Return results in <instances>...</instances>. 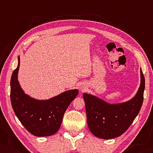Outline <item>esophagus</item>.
<instances>
[{
    "instance_id": "obj_1",
    "label": "esophagus",
    "mask_w": 153,
    "mask_h": 153,
    "mask_svg": "<svg viewBox=\"0 0 153 153\" xmlns=\"http://www.w3.org/2000/svg\"><path fill=\"white\" fill-rule=\"evenodd\" d=\"M81 91H83V89L82 88H81Z\"/></svg>"
}]
</instances>
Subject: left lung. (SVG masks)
<instances>
[{
	"mask_svg": "<svg viewBox=\"0 0 153 153\" xmlns=\"http://www.w3.org/2000/svg\"><path fill=\"white\" fill-rule=\"evenodd\" d=\"M141 83L137 94L128 101L109 104L97 96L83 93L88 126L95 137L104 139L118 137L127 131L141 109L145 78L141 69Z\"/></svg>",
	"mask_w": 153,
	"mask_h": 153,
	"instance_id": "obj_1",
	"label": "left lung"
}]
</instances>
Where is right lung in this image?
I'll return each mask as SVG.
<instances>
[{
	"instance_id": "add662e5",
	"label": "right lung",
	"mask_w": 153,
	"mask_h": 153,
	"mask_svg": "<svg viewBox=\"0 0 153 153\" xmlns=\"http://www.w3.org/2000/svg\"><path fill=\"white\" fill-rule=\"evenodd\" d=\"M18 66L10 81V100L14 112L29 132L36 137H48L57 132L64 114L79 94L77 89L69 90L49 100H36L24 93L18 81Z\"/></svg>"
}]
</instances>
